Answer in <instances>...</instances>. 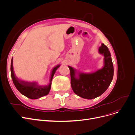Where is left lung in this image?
<instances>
[{
	"mask_svg": "<svg viewBox=\"0 0 135 135\" xmlns=\"http://www.w3.org/2000/svg\"><path fill=\"white\" fill-rule=\"evenodd\" d=\"M99 53L104 56V65L95 72H78L76 69L68 66L72 89L76 94L82 98L92 99L100 96L107 89L113 80V65L107 47L102 44Z\"/></svg>",
	"mask_w": 135,
	"mask_h": 135,
	"instance_id": "1",
	"label": "left lung"
}]
</instances>
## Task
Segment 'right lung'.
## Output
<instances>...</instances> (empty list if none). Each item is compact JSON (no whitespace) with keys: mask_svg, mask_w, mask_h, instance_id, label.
<instances>
[{"mask_svg":"<svg viewBox=\"0 0 135 135\" xmlns=\"http://www.w3.org/2000/svg\"><path fill=\"white\" fill-rule=\"evenodd\" d=\"M60 65L55 66L52 71L49 85H40L37 82H28L25 81L19 80L15 76L13 69V58L11 62V74L12 81L16 88L25 97L31 99H37L48 94L51 88L52 81L53 76L56 70L59 68Z\"/></svg>","mask_w":135,"mask_h":135,"instance_id":"1","label":"right lung"}]
</instances>
